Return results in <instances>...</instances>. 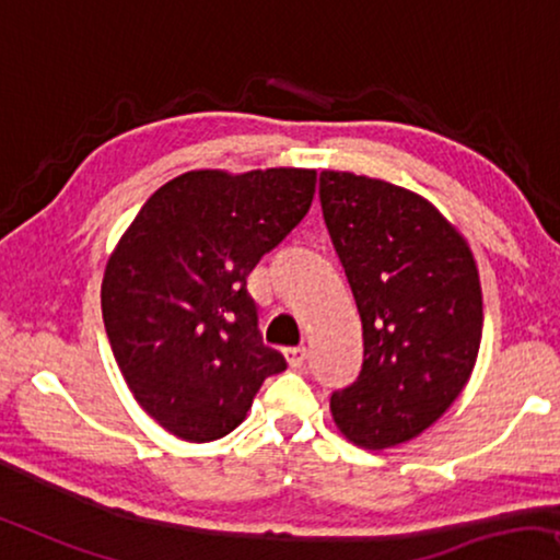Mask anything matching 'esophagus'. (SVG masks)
I'll return each instance as SVG.
<instances>
[{"mask_svg":"<svg viewBox=\"0 0 560 560\" xmlns=\"http://www.w3.org/2000/svg\"><path fill=\"white\" fill-rule=\"evenodd\" d=\"M283 355H287V362L291 368H302L306 360V348H287L283 350Z\"/></svg>","mask_w":560,"mask_h":560,"instance_id":"34e87169","label":"esophagus"}]
</instances>
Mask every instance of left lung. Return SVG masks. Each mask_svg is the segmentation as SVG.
<instances>
[{"label": "left lung", "instance_id": "obj_1", "mask_svg": "<svg viewBox=\"0 0 560 560\" xmlns=\"http://www.w3.org/2000/svg\"><path fill=\"white\" fill-rule=\"evenodd\" d=\"M319 202L362 319L358 381L329 398L335 423L365 448L396 446L454 404L482 340L475 256L421 195L325 170Z\"/></svg>", "mask_w": 560, "mask_h": 560}]
</instances>
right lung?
Here are the masks:
<instances>
[{
    "label": "right lung",
    "instance_id": "1",
    "mask_svg": "<svg viewBox=\"0 0 560 560\" xmlns=\"http://www.w3.org/2000/svg\"><path fill=\"white\" fill-rule=\"evenodd\" d=\"M314 170L187 172L162 185L108 258L101 310L121 375L144 411L187 441L246 419L261 383L287 370L264 345L248 273L294 231Z\"/></svg>",
    "mask_w": 560,
    "mask_h": 560
}]
</instances>
